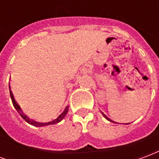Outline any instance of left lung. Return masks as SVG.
Returning a JSON list of instances; mask_svg holds the SVG:
<instances>
[{
  "label": "left lung",
  "mask_w": 159,
  "mask_h": 159,
  "mask_svg": "<svg viewBox=\"0 0 159 159\" xmlns=\"http://www.w3.org/2000/svg\"><path fill=\"white\" fill-rule=\"evenodd\" d=\"M101 113H102V115H103L104 117H105V118H106V119H107V120H108V121H110V122H112V123H115V122H114V121H112V120L110 119V118H109V117H107V116H106V115H105V114H104L103 112H102V111H101ZM128 124H129V123H128Z\"/></svg>",
  "instance_id": "obj_1"
}]
</instances>
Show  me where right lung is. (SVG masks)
<instances>
[{"label": "right lung", "instance_id": "obj_1", "mask_svg": "<svg viewBox=\"0 0 159 159\" xmlns=\"http://www.w3.org/2000/svg\"><path fill=\"white\" fill-rule=\"evenodd\" d=\"M9 90H10V96H11V99H12V104H13V107L16 109V111H18L19 113V115L23 117V119H25L28 123L30 124H31L33 126L35 127H43V126H48V125H51V124H56V123H59L60 121H62L64 119V117H66V115L68 112V110H69V106H67V107L65 108V110L63 111L62 113H60V115H59L58 117H56L55 119H53L52 121H50V122H47V123H40V122H36L35 120L31 119V118H30L27 115L24 113V111L21 109V107H19V105L17 102H16L15 99H14V96H13V94H12V90H11V87L9 85Z\"/></svg>", "mask_w": 159, "mask_h": 159}]
</instances>
